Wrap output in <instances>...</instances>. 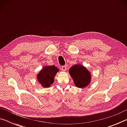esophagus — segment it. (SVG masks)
<instances>
[{
    "instance_id": "obj_1",
    "label": "esophagus",
    "mask_w": 127,
    "mask_h": 127,
    "mask_svg": "<svg viewBox=\"0 0 127 127\" xmlns=\"http://www.w3.org/2000/svg\"><path fill=\"white\" fill-rule=\"evenodd\" d=\"M62 69L63 71H65L66 69V65H63L62 66Z\"/></svg>"
}]
</instances>
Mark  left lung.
I'll list each match as a JSON object with an SVG mask.
<instances>
[{
  "instance_id": "1",
  "label": "left lung",
  "mask_w": 127,
  "mask_h": 127,
  "mask_svg": "<svg viewBox=\"0 0 127 127\" xmlns=\"http://www.w3.org/2000/svg\"><path fill=\"white\" fill-rule=\"evenodd\" d=\"M69 73L73 79L76 86L84 88L91 82V73L86 68L80 64H76L70 68Z\"/></svg>"
}]
</instances>
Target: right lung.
Wrapping results in <instances>:
<instances>
[{
	"label": "right lung",
	"instance_id": "add662e5",
	"mask_svg": "<svg viewBox=\"0 0 127 127\" xmlns=\"http://www.w3.org/2000/svg\"><path fill=\"white\" fill-rule=\"evenodd\" d=\"M59 69L55 65L45 66L37 75V79L43 87H49L54 81V77Z\"/></svg>",
	"mask_w": 127,
	"mask_h": 127
}]
</instances>
